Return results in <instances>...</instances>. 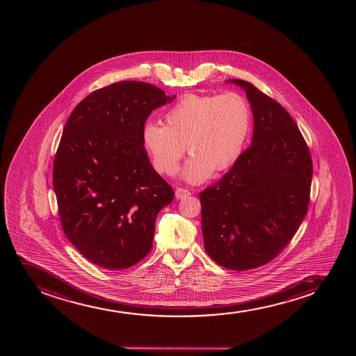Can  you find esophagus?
Segmentation results:
<instances>
[{
    "label": "esophagus",
    "instance_id": "esophagus-1",
    "mask_svg": "<svg viewBox=\"0 0 356 356\" xmlns=\"http://www.w3.org/2000/svg\"><path fill=\"white\" fill-rule=\"evenodd\" d=\"M190 195V191L186 188H178L176 190V198L177 200H183L185 197H188Z\"/></svg>",
    "mask_w": 356,
    "mask_h": 356
}]
</instances>
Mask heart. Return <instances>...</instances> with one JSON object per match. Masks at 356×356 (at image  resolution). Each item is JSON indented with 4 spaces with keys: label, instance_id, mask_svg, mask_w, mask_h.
<instances>
[{
    "label": "heart",
    "instance_id": "b5f03b06",
    "mask_svg": "<svg viewBox=\"0 0 356 356\" xmlns=\"http://www.w3.org/2000/svg\"><path fill=\"white\" fill-rule=\"evenodd\" d=\"M163 122L146 123L141 134L153 166L163 175H176L186 146L193 156L183 177L198 184L213 170L223 171L236 161L250 136L252 111L236 92L190 94L168 108Z\"/></svg>",
    "mask_w": 356,
    "mask_h": 356
}]
</instances>
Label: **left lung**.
<instances>
[{"label": "left lung", "instance_id": "left-lung-1", "mask_svg": "<svg viewBox=\"0 0 356 356\" xmlns=\"http://www.w3.org/2000/svg\"><path fill=\"white\" fill-rule=\"evenodd\" d=\"M252 146L200 193L205 252L229 270L272 261L297 233L310 200L312 160L302 133L277 101L250 82Z\"/></svg>", "mask_w": 356, "mask_h": 356}]
</instances>
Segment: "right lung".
<instances>
[{"mask_svg": "<svg viewBox=\"0 0 356 356\" xmlns=\"http://www.w3.org/2000/svg\"><path fill=\"white\" fill-rule=\"evenodd\" d=\"M175 97L126 81L91 92L70 115L54 193L66 237L95 265L129 268L151 250L156 216L175 193L152 168L141 134L152 111Z\"/></svg>", "mask_w": 356, "mask_h": 356, "instance_id": "add662e5", "label": "right lung"}]
</instances>
